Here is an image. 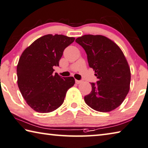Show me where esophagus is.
I'll use <instances>...</instances> for the list:
<instances>
[{
    "mask_svg": "<svg viewBox=\"0 0 148 148\" xmlns=\"http://www.w3.org/2000/svg\"><path fill=\"white\" fill-rule=\"evenodd\" d=\"M76 83L77 84H81V83H82V81H81V80H77V79H76Z\"/></svg>",
    "mask_w": 148,
    "mask_h": 148,
    "instance_id": "esophagus-1",
    "label": "esophagus"
}]
</instances>
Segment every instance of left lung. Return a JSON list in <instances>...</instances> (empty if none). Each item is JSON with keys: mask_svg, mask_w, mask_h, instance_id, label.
Returning a JSON list of instances; mask_svg holds the SVG:
<instances>
[{"mask_svg": "<svg viewBox=\"0 0 148 148\" xmlns=\"http://www.w3.org/2000/svg\"><path fill=\"white\" fill-rule=\"evenodd\" d=\"M76 42L85 50L97 83L84 97L86 103L99 112H109L120 106L130 90V69L120 47L101 35H84Z\"/></svg>", "mask_w": 148, "mask_h": 148, "instance_id": "obj_1", "label": "left lung"}]
</instances>
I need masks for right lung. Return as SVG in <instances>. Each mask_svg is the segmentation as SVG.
<instances>
[{"instance_id": "right-lung-1", "label": "right lung", "mask_w": 148, "mask_h": 148, "mask_svg": "<svg viewBox=\"0 0 148 148\" xmlns=\"http://www.w3.org/2000/svg\"><path fill=\"white\" fill-rule=\"evenodd\" d=\"M74 37L48 34L39 37L23 51L17 65L18 86L29 106L37 112L55 111L64 102L68 90L74 86L73 77L53 74L66 47Z\"/></svg>"}]
</instances>
